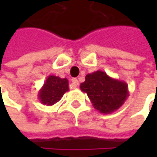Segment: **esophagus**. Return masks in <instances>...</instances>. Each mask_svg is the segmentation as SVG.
<instances>
[{"instance_id":"obj_1","label":"esophagus","mask_w":157,"mask_h":157,"mask_svg":"<svg viewBox=\"0 0 157 157\" xmlns=\"http://www.w3.org/2000/svg\"><path fill=\"white\" fill-rule=\"evenodd\" d=\"M79 85V82L77 78H72L71 79V88H76Z\"/></svg>"}]
</instances>
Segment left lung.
Returning a JSON list of instances; mask_svg holds the SVG:
<instances>
[{
  "instance_id": "left-lung-1",
  "label": "left lung",
  "mask_w": 157,
  "mask_h": 157,
  "mask_svg": "<svg viewBox=\"0 0 157 157\" xmlns=\"http://www.w3.org/2000/svg\"><path fill=\"white\" fill-rule=\"evenodd\" d=\"M80 89L87 94L94 108L105 114L119 109L129 96L126 82L113 78L102 71L86 76Z\"/></svg>"
}]
</instances>
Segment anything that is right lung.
<instances>
[{
	"mask_svg": "<svg viewBox=\"0 0 157 157\" xmlns=\"http://www.w3.org/2000/svg\"><path fill=\"white\" fill-rule=\"evenodd\" d=\"M68 91L69 82L67 78L50 75L38 92V99L43 105H53Z\"/></svg>",
	"mask_w": 157,
	"mask_h": 157,
	"instance_id": "1",
	"label": "right lung"
}]
</instances>
